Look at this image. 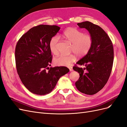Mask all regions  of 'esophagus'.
<instances>
[{
	"instance_id": "1",
	"label": "esophagus",
	"mask_w": 127,
	"mask_h": 127,
	"mask_svg": "<svg viewBox=\"0 0 127 127\" xmlns=\"http://www.w3.org/2000/svg\"><path fill=\"white\" fill-rule=\"evenodd\" d=\"M69 69L70 71H72L73 70V69H72V68L71 67H69Z\"/></svg>"
}]
</instances>
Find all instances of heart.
Wrapping results in <instances>:
<instances>
[{"label": "heart", "instance_id": "b5f03b06", "mask_svg": "<svg viewBox=\"0 0 127 127\" xmlns=\"http://www.w3.org/2000/svg\"><path fill=\"white\" fill-rule=\"evenodd\" d=\"M62 36L69 43L72 44L71 51L78 57H82L87 55L91 50L93 43L92 36L88 34L84 33L75 28H69L65 30ZM59 39L53 36L49 41V48L52 53L55 55L58 54V44ZM75 55L68 56L61 55L55 59L54 63L56 65L61 66H69L76 60Z\"/></svg>", "mask_w": 127, "mask_h": 127}]
</instances>
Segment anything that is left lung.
<instances>
[{
    "label": "left lung",
    "instance_id": "left-lung-1",
    "mask_svg": "<svg viewBox=\"0 0 127 127\" xmlns=\"http://www.w3.org/2000/svg\"><path fill=\"white\" fill-rule=\"evenodd\" d=\"M85 28L93 37V43L87 54L76 64L73 69L79 74L75 83L77 90L87 95H94L101 90L106 84L112 71L114 51L112 42L101 27L86 21L77 24Z\"/></svg>",
    "mask_w": 127,
    "mask_h": 127
}]
</instances>
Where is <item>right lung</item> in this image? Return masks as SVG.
I'll use <instances>...</instances> for the list:
<instances>
[{
    "mask_svg": "<svg viewBox=\"0 0 127 127\" xmlns=\"http://www.w3.org/2000/svg\"><path fill=\"white\" fill-rule=\"evenodd\" d=\"M57 25H39L23 35L15 48V63L22 83L31 93L49 94L61 76L69 69L64 66L50 67L52 62L49 41L58 32Z\"/></svg>",
    "mask_w": 127,
    "mask_h": 127,
    "instance_id": "right-lung-1",
    "label": "right lung"
}]
</instances>
